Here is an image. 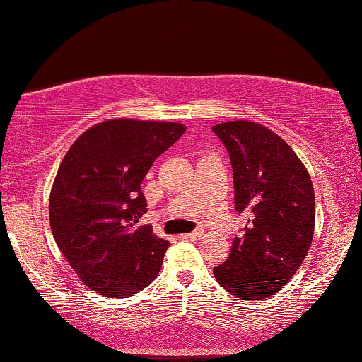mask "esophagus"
I'll list each match as a JSON object with an SVG mask.
<instances>
[{"label":"esophagus","mask_w":362,"mask_h":362,"mask_svg":"<svg viewBox=\"0 0 362 362\" xmlns=\"http://www.w3.org/2000/svg\"><path fill=\"white\" fill-rule=\"evenodd\" d=\"M201 236H203V230H201V228L194 230L192 233H185V235H180L182 240H196V241H198Z\"/></svg>","instance_id":"obj_1"}]
</instances>
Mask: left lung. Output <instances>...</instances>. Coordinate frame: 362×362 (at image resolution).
Returning a JSON list of instances; mask_svg holds the SVG:
<instances>
[{
	"label": "left lung",
	"instance_id": "left-lung-1",
	"mask_svg": "<svg viewBox=\"0 0 362 362\" xmlns=\"http://www.w3.org/2000/svg\"><path fill=\"white\" fill-rule=\"evenodd\" d=\"M230 155L235 207L249 217L214 278L241 300H263L293 276L315 231V189L289 145L252 121L214 126Z\"/></svg>",
	"mask_w": 362,
	"mask_h": 362
}]
</instances>
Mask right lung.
I'll return each instance as SVG.
<instances>
[{
    "instance_id": "1",
    "label": "right lung",
    "mask_w": 362,
    "mask_h": 362,
    "mask_svg": "<svg viewBox=\"0 0 362 362\" xmlns=\"http://www.w3.org/2000/svg\"><path fill=\"white\" fill-rule=\"evenodd\" d=\"M183 132L180 122L108 119L83 132L60 163L49 198L54 240L103 297H131L161 269L170 243L139 225L146 212L140 185Z\"/></svg>"
}]
</instances>
